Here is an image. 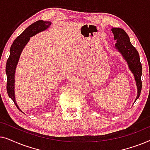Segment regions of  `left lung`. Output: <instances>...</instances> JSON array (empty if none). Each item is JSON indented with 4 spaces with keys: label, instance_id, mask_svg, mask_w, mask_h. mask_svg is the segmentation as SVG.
I'll return each instance as SVG.
<instances>
[{
    "label": "left lung",
    "instance_id": "1",
    "mask_svg": "<svg viewBox=\"0 0 150 150\" xmlns=\"http://www.w3.org/2000/svg\"><path fill=\"white\" fill-rule=\"evenodd\" d=\"M111 30L114 35V40H116L117 42L115 48L126 61L129 69L134 76L137 87V96L135 100L136 101L139 98L142 88V65L140 62L139 52L131 44L129 36L124 29L120 28H112Z\"/></svg>",
    "mask_w": 150,
    "mask_h": 150
}]
</instances>
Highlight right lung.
Instances as JSON below:
<instances>
[{"mask_svg":"<svg viewBox=\"0 0 150 150\" xmlns=\"http://www.w3.org/2000/svg\"><path fill=\"white\" fill-rule=\"evenodd\" d=\"M51 25V22L44 20H38L26 28L17 38L14 40L10 48V54L6 63V74H7V91L8 96L13 100L14 104L20 111H22L16 103L15 93V72L20 54L30 38L41 31L47 29Z\"/></svg>","mask_w":150,"mask_h":150,"instance_id":"1","label":"right lung"}]
</instances>
